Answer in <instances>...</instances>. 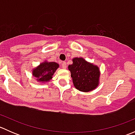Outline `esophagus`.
<instances>
[{"instance_id":"34e87169","label":"esophagus","mask_w":135,"mask_h":135,"mask_svg":"<svg viewBox=\"0 0 135 135\" xmlns=\"http://www.w3.org/2000/svg\"><path fill=\"white\" fill-rule=\"evenodd\" d=\"M61 66H62V69H66V67H67V65H66V62H62V64H61Z\"/></svg>"}]
</instances>
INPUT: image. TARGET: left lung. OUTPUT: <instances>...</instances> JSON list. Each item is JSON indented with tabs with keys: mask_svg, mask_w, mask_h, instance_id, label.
Masks as SVG:
<instances>
[{
	"mask_svg": "<svg viewBox=\"0 0 135 135\" xmlns=\"http://www.w3.org/2000/svg\"><path fill=\"white\" fill-rule=\"evenodd\" d=\"M68 69L71 74L76 89L82 92H89L97 88L100 72L97 65L88 62L82 57H74Z\"/></svg>",
	"mask_w": 135,
	"mask_h": 135,
	"instance_id": "obj_1",
	"label": "left lung"
}]
</instances>
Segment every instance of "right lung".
<instances>
[{
  "label": "right lung",
  "instance_id": "right-lung-1",
  "mask_svg": "<svg viewBox=\"0 0 135 135\" xmlns=\"http://www.w3.org/2000/svg\"><path fill=\"white\" fill-rule=\"evenodd\" d=\"M59 65L55 62L45 61L32 70V74L37 81L46 83L52 79L53 75L59 68Z\"/></svg>",
  "mask_w": 135,
  "mask_h": 135
}]
</instances>
